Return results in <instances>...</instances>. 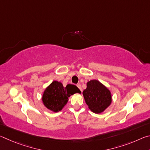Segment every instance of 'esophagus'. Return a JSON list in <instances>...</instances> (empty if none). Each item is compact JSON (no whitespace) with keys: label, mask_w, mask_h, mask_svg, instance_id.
Masks as SVG:
<instances>
[{"label":"esophagus","mask_w":150,"mask_h":150,"mask_svg":"<svg viewBox=\"0 0 150 150\" xmlns=\"http://www.w3.org/2000/svg\"><path fill=\"white\" fill-rule=\"evenodd\" d=\"M77 87L79 88L80 91H81V92H82V88H81V85H80V84H77Z\"/></svg>","instance_id":"34e87169"}]
</instances>
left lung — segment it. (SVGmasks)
<instances>
[{
    "instance_id": "1",
    "label": "left lung",
    "mask_w": 150,
    "mask_h": 150,
    "mask_svg": "<svg viewBox=\"0 0 150 150\" xmlns=\"http://www.w3.org/2000/svg\"><path fill=\"white\" fill-rule=\"evenodd\" d=\"M83 95L88 108L96 114L103 112L112 103L110 91L97 80L87 82Z\"/></svg>"
}]
</instances>
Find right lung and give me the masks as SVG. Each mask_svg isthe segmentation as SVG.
<instances>
[{"label": "right lung", "mask_w": 150, "mask_h": 150, "mask_svg": "<svg viewBox=\"0 0 150 150\" xmlns=\"http://www.w3.org/2000/svg\"><path fill=\"white\" fill-rule=\"evenodd\" d=\"M77 93L81 92L75 85H67L64 87L62 83L54 81L45 89L42 102L49 110L57 112L67 104L69 96Z\"/></svg>", "instance_id": "right-lung-1"}]
</instances>
